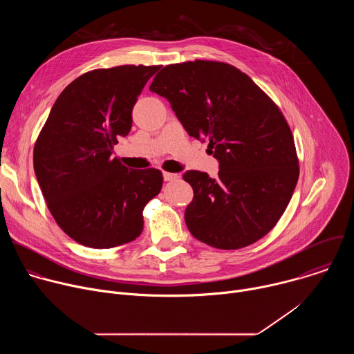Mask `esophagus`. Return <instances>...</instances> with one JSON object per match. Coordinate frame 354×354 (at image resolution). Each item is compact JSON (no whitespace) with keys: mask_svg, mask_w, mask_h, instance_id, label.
<instances>
[{"mask_svg":"<svg viewBox=\"0 0 354 354\" xmlns=\"http://www.w3.org/2000/svg\"><path fill=\"white\" fill-rule=\"evenodd\" d=\"M162 176H164V180H165V182H171V180H175V179L179 178L178 174H172V172H164Z\"/></svg>","mask_w":354,"mask_h":354,"instance_id":"esophagus-1","label":"esophagus"}]
</instances>
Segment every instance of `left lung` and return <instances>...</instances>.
<instances>
[{
	"instance_id": "obj_1",
	"label": "left lung",
	"mask_w": 354,
	"mask_h": 354,
	"mask_svg": "<svg viewBox=\"0 0 354 354\" xmlns=\"http://www.w3.org/2000/svg\"><path fill=\"white\" fill-rule=\"evenodd\" d=\"M190 137L209 141L218 178L186 171L190 234L218 249H239L279 221L298 180L291 130L273 100L245 73L218 62L164 67L149 85Z\"/></svg>"
}]
</instances>
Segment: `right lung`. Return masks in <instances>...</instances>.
Instances as JSON below:
<instances>
[{"instance_id": "1", "label": "right lung", "mask_w": 354, "mask_h": 354, "mask_svg": "<svg viewBox=\"0 0 354 354\" xmlns=\"http://www.w3.org/2000/svg\"><path fill=\"white\" fill-rule=\"evenodd\" d=\"M160 66L93 70L60 93L36 140L33 168L47 207L75 242L106 249L134 241L142 210L162 186L158 169H129L113 145Z\"/></svg>"}]
</instances>
